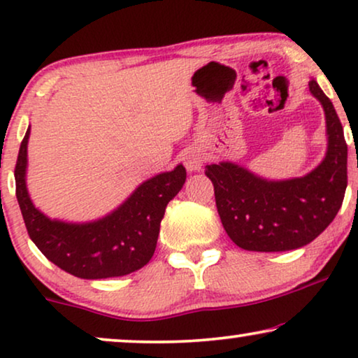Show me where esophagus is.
Returning a JSON list of instances; mask_svg holds the SVG:
<instances>
[{
    "label": "esophagus",
    "mask_w": 358,
    "mask_h": 358,
    "mask_svg": "<svg viewBox=\"0 0 358 358\" xmlns=\"http://www.w3.org/2000/svg\"><path fill=\"white\" fill-rule=\"evenodd\" d=\"M202 163H203V156L199 150H190L184 156V164L190 173H194V171H200Z\"/></svg>",
    "instance_id": "1"
}]
</instances>
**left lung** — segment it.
<instances>
[{"label":"left lung","instance_id":"8db88e82","mask_svg":"<svg viewBox=\"0 0 358 358\" xmlns=\"http://www.w3.org/2000/svg\"><path fill=\"white\" fill-rule=\"evenodd\" d=\"M310 92L326 117V155L301 178L266 179L231 161L205 166L220 220L246 251L280 252L310 244L329 227L347 189V145L334 106L316 80Z\"/></svg>","mask_w":358,"mask_h":358}]
</instances>
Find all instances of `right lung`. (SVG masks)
<instances>
[{"label":"right lung","instance_id":"obj_1","mask_svg":"<svg viewBox=\"0 0 358 358\" xmlns=\"http://www.w3.org/2000/svg\"><path fill=\"white\" fill-rule=\"evenodd\" d=\"M31 125L19 148L16 197L34 244L48 261L71 275L87 280L122 277L138 271L153 257L166 205L185 182L178 164L141 182L119 207L91 222L50 218L34 205L27 190V143Z\"/></svg>","mask_w":358,"mask_h":358}]
</instances>
